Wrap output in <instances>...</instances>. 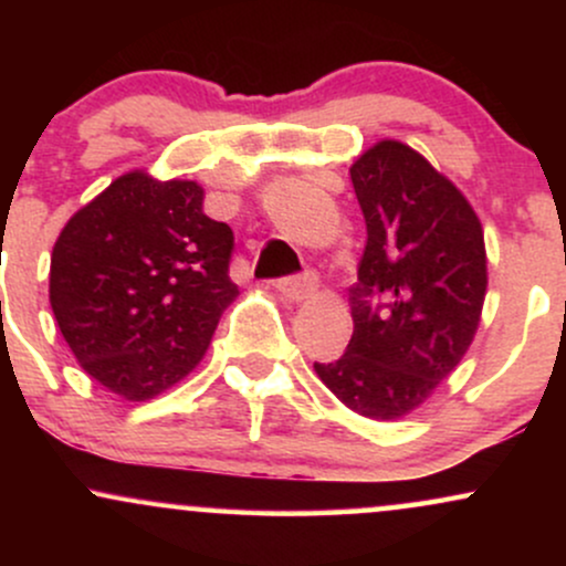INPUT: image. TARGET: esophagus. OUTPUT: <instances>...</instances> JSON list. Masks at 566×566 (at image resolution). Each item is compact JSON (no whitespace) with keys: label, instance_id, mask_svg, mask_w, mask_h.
<instances>
[{"label":"esophagus","instance_id":"esophagus-1","mask_svg":"<svg viewBox=\"0 0 566 566\" xmlns=\"http://www.w3.org/2000/svg\"><path fill=\"white\" fill-rule=\"evenodd\" d=\"M276 290L282 292L287 301L301 303L305 297H311L316 292V276L305 274V276H284L276 282Z\"/></svg>","mask_w":566,"mask_h":566}]
</instances>
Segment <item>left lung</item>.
<instances>
[{"instance_id": "obj_1", "label": "left lung", "mask_w": 566, "mask_h": 566, "mask_svg": "<svg viewBox=\"0 0 566 566\" xmlns=\"http://www.w3.org/2000/svg\"><path fill=\"white\" fill-rule=\"evenodd\" d=\"M350 184L367 223L354 335L340 359L314 369L361 418L399 420L471 348L486 295L484 229L463 191L401 140L369 146Z\"/></svg>"}]
</instances>
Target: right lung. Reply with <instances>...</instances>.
I'll use <instances>...</instances> for the list:
<instances>
[{
	"label": "right lung",
	"instance_id": "right-lung-1",
	"mask_svg": "<svg viewBox=\"0 0 566 566\" xmlns=\"http://www.w3.org/2000/svg\"><path fill=\"white\" fill-rule=\"evenodd\" d=\"M233 231L197 180L133 170L76 210L50 255V305L84 373L127 401L180 382L237 301Z\"/></svg>",
	"mask_w": 566,
	"mask_h": 566
}]
</instances>
